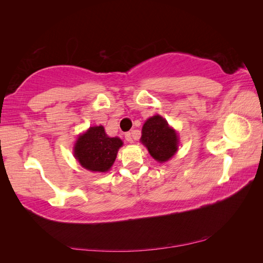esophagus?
Segmentation results:
<instances>
[{
	"mask_svg": "<svg viewBox=\"0 0 263 263\" xmlns=\"http://www.w3.org/2000/svg\"><path fill=\"white\" fill-rule=\"evenodd\" d=\"M125 139H126L127 142H129V144H132V142L134 141V140H133V136H132L130 133H126V134H125Z\"/></svg>",
	"mask_w": 263,
	"mask_h": 263,
	"instance_id": "1",
	"label": "esophagus"
}]
</instances>
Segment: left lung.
<instances>
[{
  "label": "left lung",
  "mask_w": 263,
  "mask_h": 263,
  "mask_svg": "<svg viewBox=\"0 0 263 263\" xmlns=\"http://www.w3.org/2000/svg\"><path fill=\"white\" fill-rule=\"evenodd\" d=\"M140 141L147 147L151 157L160 163L176 155L179 146L177 132L160 115H155L145 122Z\"/></svg>",
  "instance_id": "obj_1"
}]
</instances>
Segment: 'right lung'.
<instances>
[{"label": "right lung", "mask_w": 263, "mask_h": 263, "mask_svg": "<svg viewBox=\"0 0 263 263\" xmlns=\"http://www.w3.org/2000/svg\"><path fill=\"white\" fill-rule=\"evenodd\" d=\"M122 146L123 141L118 137L107 136L104 127L94 126L78 137L73 154L84 169L92 172H107Z\"/></svg>", "instance_id": "obj_1"}]
</instances>
